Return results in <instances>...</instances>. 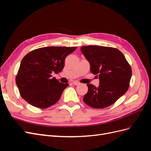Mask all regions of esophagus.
Segmentation results:
<instances>
[{"label":"esophagus","mask_w":151,"mask_h":151,"mask_svg":"<svg viewBox=\"0 0 151 151\" xmlns=\"http://www.w3.org/2000/svg\"><path fill=\"white\" fill-rule=\"evenodd\" d=\"M72 83H73V84H74V85H76V86H77V85H79V84H80L79 82L76 81H73Z\"/></svg>","instance_id":"1"}]
</instances>
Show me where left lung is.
<instances>
[{"instance_id":"obj_1","label":"left lung","mask_w":151,"mask_h":151,"mask_svg":"<svg viewBox=\"0 0 151 151\" xmlns=\"http://www.w3.org/2000/svg\"><path fill=\"white\" fill-rule=\"evenodd\" d=\"M90 63L91 73L99 77L98 88L88 84L83 100L88 106L101 109L115 103L129 88L132 68L119 50L89 45L81 48Z\"/></svg>"}]
</instances>
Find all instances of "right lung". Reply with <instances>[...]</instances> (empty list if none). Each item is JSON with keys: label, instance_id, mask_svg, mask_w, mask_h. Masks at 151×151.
<instances>
[{"label": "right lung", "instance_id": "obj_1", "mask_svg": "<svg viewBox=\"0 0 151 151\" xmlns=\"http://www.w3.org/2000/svg\"><path fill=\"white\" fill-rule=\"evenodd\" d=\"M77 47H47L33 50L21 60L16 77L21 96L33 106L47 108L55 104L68 83L52 77L64 67L66 57Z\"/></svg>", "mask_w": 151, "mask_h": 151}]
</instances>
